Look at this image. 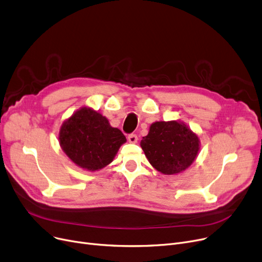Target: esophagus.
Listing matches in <instances>:
<instances>
[{"instance_id":"34e87169","label":"esophagus","mask_w":262,"mask_h":262,"mask_svg":"<svg viewBox=\"0 0 262 262\" xmlns=\"http://www.w3.org/2000/svg\"><path fill=\"white\" fill-rule=\"evenodd\" d=\"M127 139H128L129 143H137V141H138V137H137L135 134H130Z\"/></svg>"}]
</instances>
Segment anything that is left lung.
<instances>
[{"mask_svg":"<svg viewBox=\"0 0 262 262\" xmlns=\"http://www.w3.org/2000/svg\"><path fill=\"white\" fill-rule=\"evenodd\" d=\"M140 145L153 168L164 175H175L193 163L201 141L184 122L173 120L154 122Z\"/></svg>","mask_w":262,"mask_h":262,"instance_id":"1","label":"left lung"}]
</instances>
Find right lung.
<instances>
[{
    "instance_id": "obj_1",
    "label": "right lung",
    "mask_w": 262,
    "mask_h": 262,
    "mask_svg": "<svg viewBox=\"0 0 262 262\" xmlns=\"http://www.w3.org/2000/svg\"><path fill=\"white\" fill-rule=\"evenodd\" d=\"M58 140L71 161L90 172L112 163L120 146L126 142L125 136L110 125L106 117L86 106L62 123Z\"/></svg>"
}]
</instances>
